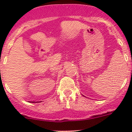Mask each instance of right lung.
Masks as SVG:
<instances>
[{
  "label": "right lung",
  "instance_id": "1",
  "mask_svg": "<svg viewBox=\"0 0 132 132\" xmlns=\"http://www.w3.org/2000/svg\"><path fill=\"white\" fill-rule=\"evenodd\" d=\"M32 102V103H34V102Z\"/></svg>",
  "mask_w": 132,
  "mask_h": 132
}]
</instances>
